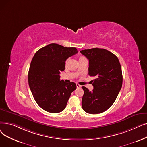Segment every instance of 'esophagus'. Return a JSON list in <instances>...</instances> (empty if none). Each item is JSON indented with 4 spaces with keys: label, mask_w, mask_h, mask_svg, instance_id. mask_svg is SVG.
Segmentation results:
<instances>
[{
    "label": "esophagus",
    "mask_w": 147,
    "mask_h": 147,
    "mask_svg": "<svg viewBox=\"0 0 147 147\" xmlns=\"http://www.w3.org/2000/svg\"><path fill=\"white\" fill-rule=\"evenodd\" d=\"M76 86H77L78 88H79L81 87V86L79 84H76Z\"/></svg>",
    "instance_id": "34e87169"
}]
</instances>
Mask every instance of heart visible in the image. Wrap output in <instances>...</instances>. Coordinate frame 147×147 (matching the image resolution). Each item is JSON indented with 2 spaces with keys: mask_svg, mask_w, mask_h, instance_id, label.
I'll return each instance as SVG.
<instances>
[{
  "mask_svg": "<svg viewBox=\"0 0 147 147\" xmlns=\"http://www.w3.org/2000/svg\"><path fill=\"white\" fill-rule=\"evenodd\" d=\"M82 58H84V57H80V58H79V59H82Z\"/></svg>",
  "mask_w": 147,
  "mask_h": 147,
  "instance_id": "1",
  "label": "heart"
}]
</instances>
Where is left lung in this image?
<instances>
[{
  "mask_svg": "<svg viewBox=\"0 0 147 147\" xmlns=\"http://www.w3.org/2000/svg\"><path fill=\"white\" fill-rule=\"evenodd\" d=\"M80 53L89 60L88 74L96 78L92 80V91L82 86V108L88 113H102L113 105L122 87L119 61L113 53L105 49H85Z\"/></svg>",
  "mask_w": 147,
  "mask_h": 147,
  "instance_id": "8db88e82",
  "label": "left lung"
}]
</instances>
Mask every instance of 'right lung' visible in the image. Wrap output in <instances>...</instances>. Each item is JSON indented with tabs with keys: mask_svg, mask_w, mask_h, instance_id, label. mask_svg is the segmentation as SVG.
<instances>
[{
	"mask_svg": "<svg viewBox=\"0 0 147 147\" xmlns=\"http://www.w3.org/2000/svg\"><path fill=\"white\" fill-rule=\"evenodd\" d=\"M77 53L75 47L52 43L34 55L28 73L29 85L36 103L44 111L58 113L65 108L76 85L61 80L59 74L65 69L67 59Z\"/></svg>",
	"mask_w": 147,
	"mask_h": 147,
	"instance_id": "add662e5",
	"label": "right lung"
}]
</instances>
